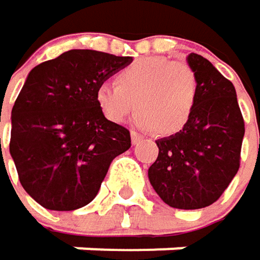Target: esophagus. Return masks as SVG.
<instances>
[{
  "mask_svg": "<svg viewBox=\"0 0 260 260\" xmlns=\"http://www.w3.org/2000/svg\"><path fill=\"white\" fill-rule=\"evenodd\" d=\"M130 138H132V144H133V145H136V144H139V142L142 141L141 135H138L136 132H132V133H130Z\"/></svg>",
  "mask_w": 260,
  "mask_h": 260,
  "instance_id": "1",
  "label": "esophagus"
}]
</instances>
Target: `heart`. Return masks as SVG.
<instances>
[{
  "label": "heart",
  "instance_id": "b5f03b06",
  "mask_svg": "<svg viewBox=\"0 0 260 260\" xmlns=\"http://www.w3.org/2000/svg\"><path fill=\"white\" fill-rule=\"evenodd\" d=\"M113 81L95 89V101L110 122L121 124L135 109V124L157 136L182 132L194 113L198 81L185 63L147 57L122 68Z\"/></svg>",
  "mask_w": 260,
  "mask_h": 260
}]
</instances>
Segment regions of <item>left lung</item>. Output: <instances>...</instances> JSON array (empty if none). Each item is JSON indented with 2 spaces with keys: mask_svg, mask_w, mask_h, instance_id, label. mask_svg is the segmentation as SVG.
I'll return each mask as SVG.
<instances>
[{
  "mask_svg": "<svg viewBox=\"0 0 260 260\" xmlns=\"http://www.w3.org/2000/svg\"><path fill=\"white\" fill-rule=\"evenodd\" d=\"M186 62L198 81L194 113L182 132L156 141L148 179L164 203L191 210L215 203L236 176L245 128L232 81L195 53Z\"/></svg>",
  "mask_w": 260,
  "mask_h": 260,
  "instance_id": "1",
  "label": "left lung"
}]
</instances>
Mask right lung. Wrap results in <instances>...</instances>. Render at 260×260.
<instances>
[{"label": "right lung", "mask_w": 260, "mask_h": 260, "mask_svg": "<svg viewBox=\"0 0 260 260\" xmlns=\"http://www.w3.org/2000/svg\"><path fill=\"white\" fill-rule=\"evenodd\" d=\"M132 62L71 50L28 72L12 109L10 156L22 188L45 209L89 204L110 162L130 148V132L106 119L95 89Z\"/></svg>", "instance_id": "1"}]
</instances>
